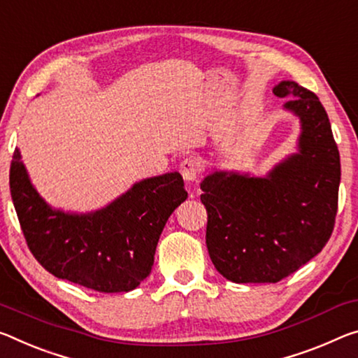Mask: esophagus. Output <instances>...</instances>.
Segmentation results:
<instances>
[{"mask_svg":"<svg viewBox=\"0 0 358 358\" xmlns=\"http://www.w3.org/2000/svg\"><path fill=\"white\" fill-rule=\"evenodd\" d=\"M201 170H202L201 161L196 157H186L180 164V173L183 175V178L186 181H189V183H192V181H196L197 178H199Z\"/></svg>","mask_w":358,"mask_h":358,"instance_id":"34e87169","label":"esophagus"}]
</instances>
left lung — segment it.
I'll return each instance as SVG.
<instances>
[{"label": "left lung", "mask_w": 358, "mask_h": 358, "mask_svg": "<svg viewBox=\"0 0 358 358\" xmlns=\"http://www.w3.org/2000/svg\"><path fill=\"white\" fill-rule=\"evenodd\" d=\"M272 92L290 97L283 108L299 117L298 152L266 177L220 170L201 183L210 259L236 283H275L293 274L322 252L338 212L341 164L325 108L294 81Z\"/></svg>", "instance_id": "obj_1"}]
</instances>
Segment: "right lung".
<instances>
[{"label": "right lung", "instance_id": "add662e5", "mask_svg": "<svg viewBox=\"0 0 358 358\" xmlns=\"http://www.w3.org/2000/svg\"><path fill=\"white\" fill-rule=\"evenodd\" d=\"M9 186L38 263L59 279L100 293L130 292L150 275L164 226L188 197L181 175L170 172L138 181L95 212L66 213L38 194L17 148Z\"/></svg>", "mask_w": 358, "mask_h": 358}]
</instances>
